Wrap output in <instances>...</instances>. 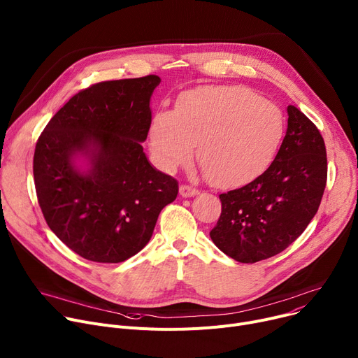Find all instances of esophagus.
<instances>
[{"mask_svg": "<svg viewBox=\"0 0 358 358\" xmlns=\"http://www.w3.org/2000/svg\"><path fill=\"white\" fill-rule=\"evenodd\" d=\"M179 190H180V195L183 196V198H189V196H195L196 194H198V189L196 187H194V186H190V185H180V187H179Z\"/></svg>", "mask_w": 358, "mask_h": 358, "instance_id": "esophagus-1", "label": "esophagus"}]
</instances>
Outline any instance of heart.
Masks as SVG:
<instances>
[{
  "label": "heart",
  "instance_id": "1",
  "mask_svg": "<svg viewBox=\"0 0 358 358\" xmlns=\"http://www.w3.org/2000/svg\"><path fill=\"white\" fill-rule=\"evenodd\" d=\"M284 134L278 106L243 87L206 86L183 93L175 110L160 108L150 123L159 166L173 172L198 160L216 185H239L259 175Z\"/></svg>",
  "mask_w": 358,
  "mask_h": 358
}]
</instances>
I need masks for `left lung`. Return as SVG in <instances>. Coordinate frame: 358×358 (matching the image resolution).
<instances>
[{
    "label": "left lung",
    "mask_w": 358,
    "mask_h": 358,
    "mask_svg": "<svg viewBox=\"0 0 358 358\" xmlns=\"http://www.w3.org/2000/svg\"><path fill=\"white\" fill-rule=\"evenodd\" d=\"M325 185L322 136L301 110L288 106V129L277 156L257 179L219 195L222 212L210 238L242 264L277 255L306 231Z\"/></svg>",
    "instance_id": "1"
}]
</instances>
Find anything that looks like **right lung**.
Instances as JSON below:
<instances>
[{
  "instance_id": "obj_1",
  "label": "right lung",
  "mask_w": 358,
  "mask_h": 358,
  "mask_svg": "<svg viewBox=\"0 0 358 358\" xmlns=\"http://www.w3.org/2000/svg\"><path fill=\"white\" fill-rule=\"evenodd\" d=\"M160 78L100 81L74 94L41 131L33 160L38 205L50 229L81 258L117 264L150 241L179 183L148 162L150 96ZM90 151L92 169L72 166Z\"/></svg>"
}]
</instances>
